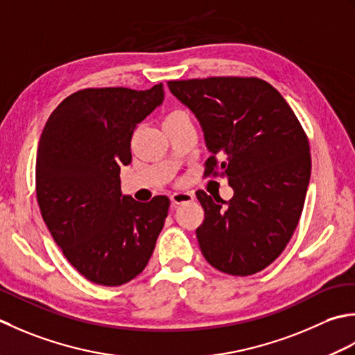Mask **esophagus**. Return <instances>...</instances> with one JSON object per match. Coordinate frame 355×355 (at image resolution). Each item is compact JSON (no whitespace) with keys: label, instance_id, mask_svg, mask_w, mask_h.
I'll return each mask as SVG.
<instances>
[{"label":"esophagus","instance_id":"obj_1","mask_svg":"<svg viewBox=\"0 0 355 355\" xmlns=\"http://www.w3.org/2000/svg\"><path fill=\"white\" fill-rule=\"evenodd\" d=\"M193 199H194V194L190 191H178V193H173L170 196L173 205L185 204V202H191Z\"/></svg>","mask_w":355,"mask_h":355}]
</instances>
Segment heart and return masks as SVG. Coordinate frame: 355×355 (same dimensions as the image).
<instances>
[{"instance_id":"heart-1","label":"heart","mask_w":355,"mask_h":355,"mask_svg":"<svg viewBox=\"0 0 355 355\" xmlns=\"http://www.w3.org/2000/svg\"><path fill=\"white\" fill-rule=\"evenodd\" d=\"M179 116H184V114L179 113V112H173V113L168 114L167 118H165V121H167V119H173V118H179Z\"/></svg>"}]
</instances>
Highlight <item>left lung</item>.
Returning <instances> with one entry per match:
<instances>
[{
  "instance_id": "8db88e82",
  "label": "left lung",
  "mask_w": 355,
  "mask_h": 355,
  "mask_svg": "<svg viewBox=\"0 0 355 355\" xmlns=\"http://www.w3.org/2000/svg\"><path fill=\"white\" fill-rule=\"evenodd\" d=\"M199 121L211 153L205 173L228 179L233 198L196 191L205 219L196 237L207 262L250 276L279 257L297 227L311 176L306 135L284 96L257 78L168 81Z\"/></svg>"
}]
</instances>
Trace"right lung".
<instances>
[{
    "mask_svg": "<svg viewBox=\"0 0 355 355\" xmlns=\"http://www.w3.org/2000/svg\"><path fill=\"white\" fill-rule=\"evenodd\" d=\"M164 103V85L85 89L50 114L36 155L42 219L69 262L93 284L119 286L146 268L170 200L121 191L136 125Z\"/></svg>",
    "mask_w": 355,
    "mask_h": 355,
    "instance_id": "obj_1",
    "label": "right lung"
}]
</instances>
